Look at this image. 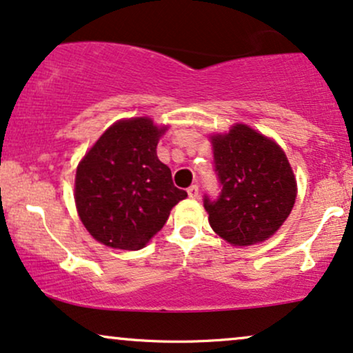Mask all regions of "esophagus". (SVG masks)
Here are the masks:
<instances>
[{
  "instance_id": "esophagus-1",
  "label": "esophagus",
  "mask_w": 353,
  "mask_h": 353,
  "mask_svg": "<svg viewBox=\"0 0 353 353\" xmlns=\"http://www.w3.org/2000/svg\"><path fill=\"white\" fill-rule=\"evenodd\" d=\"M187 194H189L190 199H199L200 195V190H199V185H190L189 189H187Z\"/></svg>"
}]
</instances>
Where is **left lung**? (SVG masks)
I'll return each instance as SVG.
<instances>
[{
	"instance_id": "8db88e82",
	"label": "left lung",
	"mask_w": 353,
	"mask_h": 353,
	"mask_svg": "<svg viewBox=\"0 0 353 353\" xmlns=\"http://www.w3.org/2000/svg\"><path fill=\"white\" fill-rule=\"evenodd\" d=\"M213 171L220 182L216 199L203 195L208 221L234 246L270 238L287 220L296 199V181L287 156L275 141L248 125L212 138Z\"/></svg>"
}]
</instances>
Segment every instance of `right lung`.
<instances>
[{
  "instance_id": "add662e5",
  "label": "right lung",
  "mask_w": 353,
  "mask_h": 353,
  "mask_svg": "<svg viewBox=\"0 0 353 353\" xmlns=\"http://www.w3.org/2000/svg\"><path fill=\"white\" fill-rule=\"evenodd\" d=\"M150 119L120 120L79 163L74 200L83 225L109 248L141 249L187 197L156 154L159 135Z\"/></svg>"
}]
</instances>
